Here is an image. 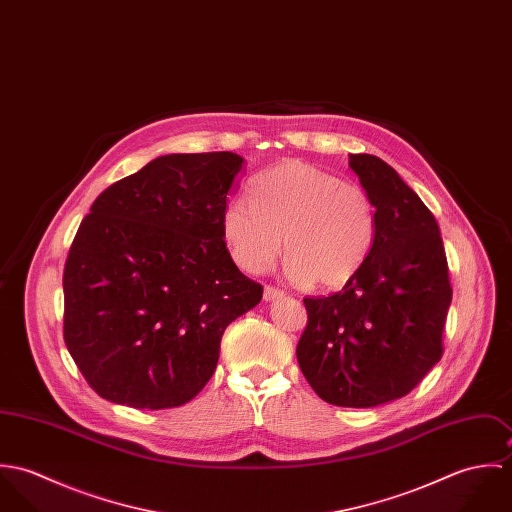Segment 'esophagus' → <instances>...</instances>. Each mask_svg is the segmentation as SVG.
<instances>
[{"mask_svg":"<svg viewBox=\"0 0 512 512\" xmlns=\"http://www.w3.org/2000/svg\"><path fill=\"white\" fill-rule=\"evenodd\" d=\"M282 295H284V292L278 290V288H272V286L264 288V301H274V299H280Z\"/></svg>","mask_w":512,"mask_h":512,"instance_id":"esophagus-1","label":"esophagus"}]
</instances>
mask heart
Returning a JSON list of instances; mask_svg holds the SVG:
<instances>
[{
  "label": "heart",
  "instance_id": "obj_1",
  "mask_svg": "<svg viewBox=\"0 0 512 512\" xmlns=\"http://www.w3.org/2000/svg\"><path fill=\"white\" fill-rule=\"evenodd\" d=\"M250 201L230 199L220 230L230 258L244 272H262L280 254L295 282L323 290L349 284L378 236L372 197L361 185L317 165L288 159L250 183Z\"/></svg>",
  "mask_w": 512,
  "mask_h": 512
}]
</instances>
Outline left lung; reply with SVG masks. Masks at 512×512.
Masks as SVG:
<instances>
[{"mask_svg":"<svg viewBox=\"0 0 512 512\" xmlns=\"http://www.w3.org/2000/svg\"><path fill=\"white\" fill-rule=\"evenodd\" d=\"M378 215L359 274L329 297H305L297 363L329 404L372 408L406 396L438 363L451 303L439 226L422 199L380 157L351 153Z\"/></svg>","mask_w":512,"mask_h":512,"instance_id":"left-lung-1","label":"left lung"}]
</instances>
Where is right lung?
Listing matches in <instances>:
<instances>
[{"mask_svg":"<svg viewBox=\"0 0 512 512\" xmlns=\"http://www.w3.org/2000/svg\"><path fill=\"white\" fill-rule=\"evenodd\" d=\"M242 167L232 151L155 157L80 222L63 276L65 343L102 398L187 404L217 368L224 329L260 303L220 230Z\"/></svg>","mask_w":512,"mask_h":512,"instance_id":"right-lung-1","label":"right lung"}]
</instances>
